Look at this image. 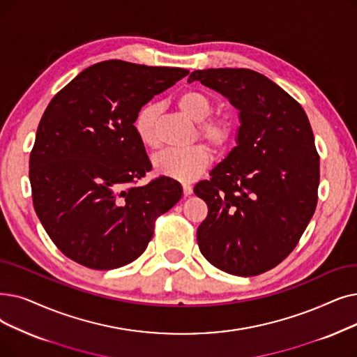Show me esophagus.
<instances>
[{"instance_id": "obj_1", "label": "esophagus", "mask_w": 357, "mask_h": 357, "mask_svg": "<svg viewBox=\"0 0 357 357\" xmlns=\"http://www.w3.org/2000/svg\"><path fill=\"white\" fill-rule=\"evenodd\" d=\"M182 190H183V195L185 197H188V195L192 194V187H191L190 183H187V182L182 183Z\"/></svg>"}]
</instances>
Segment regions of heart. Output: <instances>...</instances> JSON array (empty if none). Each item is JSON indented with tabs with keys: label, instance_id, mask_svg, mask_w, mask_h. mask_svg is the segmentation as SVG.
Segmentation results:
<instances>
[{
	"label": "heart",
	"instance_id": "1",
	"mask_svg": "<svg viewBox=\"0 0 357 357\" xmlns=\"http://www.w3.org/2000/svg\"><path fill=\"white\" fill-rule=\"evenodd\" d=\"M182 114L197 122V134L213 146L215 150H225L236 131V122L229 114H214L213 102L204 91L185 90L176 99ZM160 106L149 102L138 109L134 127L142 143L150 149L160 146L158 121ZM211 160V153L204 144H192L188 147H174L159 153L154 158V167L159 174L182 182L195 179L203 174Z\"/></svg>",
	"mask_w": 357,
	"mask_h": 357
}]
</instances>
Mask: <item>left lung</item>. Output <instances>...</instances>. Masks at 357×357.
Instances as JSON below:
<instances>
[{
	"label": "left lung",
	"instance_id": "8db88e82",
	"mask_svg": "<svg viewBox=\"0 0 357 357\" xmlns=\"http://www.w3.org/2000/svg\"><path fill=\"white\" fill-rule=\"evenodd\" d=\"M239 109L236 147L194 187L208 214L199 251L229 274L266 273L294 250L318 203L319 156L303 107L280 86L248 68L191 73Z\"/></svg>",
	"mask_w": 357,
	"mask_h": 357
}]
</instances>
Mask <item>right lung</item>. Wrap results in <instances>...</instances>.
<instances>
[{
  "label": "right lung",
  "instance_id": "add662e5",
  "mask_svg": "<svg viewBox=\"0 0 357 357\" xmlns=\"http://www.w3.org/2000/svg\"><path fill=\"white\" fill-rule=\"evenodd\" d=\"M188 70L103 61L59 90L39 122L30 153L33 207L70 259L112 270L140 257L154 222L182 197L181 183L151 170L134 121L154 95Z\"/></svg>",
  "mask_w": 357,
  "mask_h": 357
}]
</instances>
